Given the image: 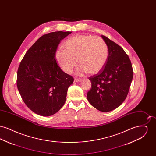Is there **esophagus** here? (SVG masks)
Here are the masks:
<instances>
[{
    "mask_svg": "<svg viewBox=\"0 0 156 156\" xmlns=\"http://www.w3.org/2000/svg\"><path fill=\"white\" fill-rule=\"evenodd\" d=\"M74 81V82H80L81 81V79H78V78H75Z\"/></svg>",
    "mask_w": 156,
    "mask_h": 156,
    "instance_id": "esophagus-1",
    "label": "esophagus"
}]
</instances>
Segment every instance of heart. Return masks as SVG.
Segmentation results:
<instances>
[{"label": "heart", "mask_w": 156, "mask_h": 156, "mask_svg": "<svg viewBox=\"0 0 156 156\" xmlns=\"http://www.w3.org/2000/svg\"><path fill=\"white\" fill-rule=\"evenodd\" d=\"M64 50L58 49L55 57L62 70L71 74L80 64L77 74H96L102 70L109 55L108 47L101 37L78 34L64 43Z\"/></svg>", "instance_id": "heart-1"}]
</instances>
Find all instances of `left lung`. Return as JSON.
<instances>
[{
	"label": "left lung",
	"instance_id": "8db88e82",
	"mask_svg": "<svg viewBox=\"0 0 156 156\" xmlns=\"http://www.w3.org/2000/svg\"><path fill=\"white\" fill-rule=\"evenodd\" d=\"M108 47L109 55L104 69L89 77L92 88L88 92L89 103L99 111H112L122 104L133 76L131 61L123 49L108 37L101 36Z\"/></svg>",
	"mask_w": 156,
	"mask_h": 156
}]
</instances>
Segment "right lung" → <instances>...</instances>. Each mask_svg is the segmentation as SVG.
<instances>
[{"label":"right lung","instance_id":"obj_1","mask_svg":"<svg viewBox=\"0 0 156 156\" xmlns=\"http://www.w3.org/2000/svg\"><path fill=\"white\" fill-rule=\"evenodd\" d=\"M71 31H55L39 38L24 55L17 74L23 101L43 116L55 114L66 102L74 78L57 65L55 54L60 41Z\"/></svg>","mask_w":156,"mask_h":156}]
</instances>
